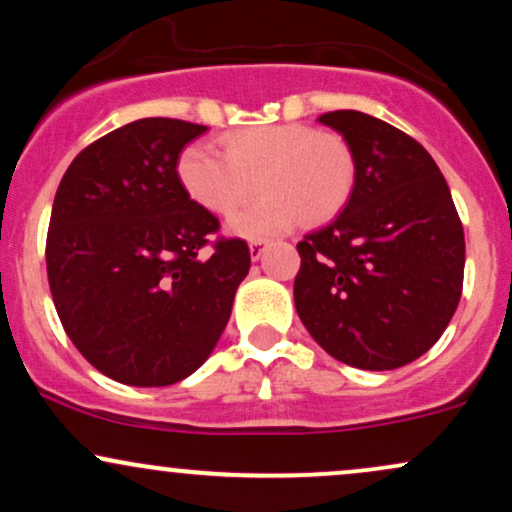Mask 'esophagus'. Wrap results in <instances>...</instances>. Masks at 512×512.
<instances>
[{
    "mask_svg": "<svg viewBox=\"0 0 512 512\" xmlns=\"http://www.w3.org/2000/svg\"><path fill=\"white\" fill-rule=\"evenodd\" d=\"M264 248H267V240H262V238L250 240V257H252V260H260Z\"/></svg>",
    "mask_w": 512,
    "mask_h": 512,
    "instance_id": "obj_1",
    "label": "esophagus"
}]
</instances>
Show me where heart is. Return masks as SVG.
<instances>
[{"instance_id":"heart-1","label":"heart","mask_w":512,"mask_h":512,"mask_svg":"<svg viewBox=\"0 0 512 512\" xmlns=\"http://www.w3.org/2000/svg\"><path fill=\"white\" fill-rule=\"evenodd\" d=\"M178 180L192 202L228 216L262 187L264 195L233 216L240 236H269L298 219H334L354 192L356 163L342 137L308 125L245 127L223 139V151L192 142L178 156Z\"/></svg>"}]
</instances>
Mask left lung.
I'll return each instance as SVG.
<instances>
[{"label": "left lung", "instance_id": "obj_1", "mask_svg": "<svg viewBox=\"0 0 512 512\" xmlns=\"http://www.w3.org/2000/svg\"><path fill=\"white\" fill-rule=\"evenodd\" d=\"M356 163L337 221L296 245L298 317L327 354L392 370L426 354L455 315L464 231L431 154L402 129L358 110L320 115Z\"/></svg>", "mask_w": 512, "mask_h": 512}]
</instances>
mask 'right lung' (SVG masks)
<instances>
[{"mask_svg": "<svg viewBox=\"0 0 512 512\" xmlns=\"http://www.w3.org/2000/svg\"><path fill=\"white\" fill-rule=\"evenodd\" d=\"M204 125L144 117L88 144L57 187L45 262L81 356L125 385L180 383L207 361L250 269L243 238L178 180Z\"/></svg>", "mask_w": 512, "mask_h": 512, "instance_id": "add662e5", "label": "right lung"}]
</instances>
